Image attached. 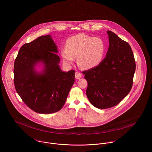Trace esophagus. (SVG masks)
Returning <instances> with one entry per match:
<instances>
[{"label": "esophagus", "mask_w": 152, "mask_h": 152, "mask_svg": "<svg viewBox=\"0 0 152 152\" xmlns=\"http://www.w3.org/2000/svg\"><path fill=\"white\" fill-rule=\"evenodd\" d=\"M81 77H82V75L79 72H76L75 73V79L79 80V79H80L81 78Z\"/></svg>", "instance_id": "1"}]
</instances>
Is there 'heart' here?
Masks as SVG:
<instances>
[{"instance_id":"b5f03b06","label":"heart","mask_w":152,"mask_h":152,"mask_svg":"<svg viewBox=\"0 0 152 152\" xmlns=\"http://www.w3.org/2000/svg\"><path fill=\"white\" fill-rule=\"evenodd\" d=\"M105 44L102 39L80 33L68 39L61 54L66 64H72L77 58L78 66L85 69L99 65L104 59Z\"/></svg>"}]
</instances>
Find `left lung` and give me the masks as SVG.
<instances>
[{"label": "left lung", "mask_w": 152, "mask_h": 152, "mask_svg": "<svg viewBox=\"0 0 152 152\" xmlns=\"http://www.w3.org/2000/svg\"><path fill=\"white\" fill-rule=\"evenodd\" d=\"M106 57L95 67L83 71L88 83L87 97L99 109L118 105L129 93L136 69L130 45L111 31Z\"/></svg>", "instance_id": "left-lung-1"}]
</instances>
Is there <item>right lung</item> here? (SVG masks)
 Here are the masks:
<instances>
[{
    "mask_svg": "<svg viewBox=\"0 0 152 152\" xmlns=\"http://www.w3.org/2000/svg\"><path fill=\"white\" fill-rule=\"evenodd\" d=\"M57 53L50 35L42 36L22 45L15 61L16 90L24 104L39 113H53L62 108L75 81L74 70H61ZM39 62L45 64L42 73L34 68Z\"/></svg>",
    "mask_w": 152,
    "mask_h": 152,
    "instance_id": "obj_1",
    "label": "right lung"
}]
</instances>
